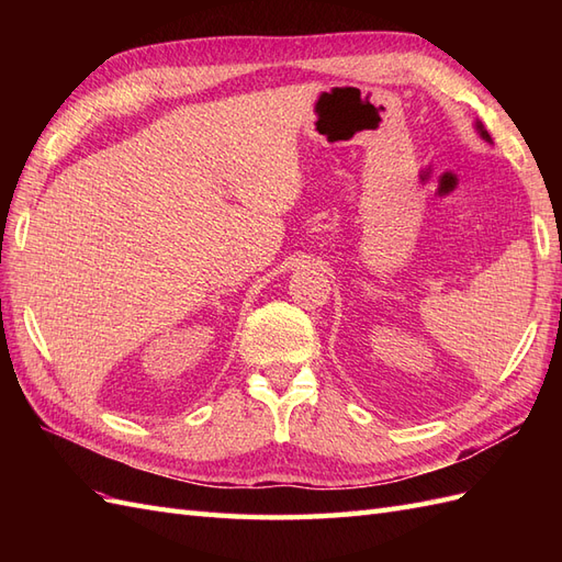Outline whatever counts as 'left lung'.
<instances>
[{
    "label": "left lung",
    "mask_w": 562,
    "mask_h": 562,
    "mask_svg": "<svg viewBox=\"0 0 562 562\" xmlns=\"http://www.w3.org/2000/svg\"><path fill=\"white\" fill-rule=\"evenodd\" d=\"M479 131H481V135H483V138H485V140H490V135H487V131H483V126H481V124H479Z\"/></svg>",
    "instance_id": "1"
}]
</instances>
